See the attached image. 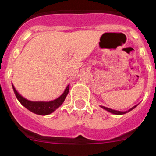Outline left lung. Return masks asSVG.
<instances>
[{
  "mask_svg": "<svg viewBox=\"0 0 156 156\" xmlns=\"http://www.w3.org/2000/svg\"><path fill=\"white\" fill-rule=\"evenodd\" d=\"M137 105H135L134 106V107H132V108H130L129 110V111H126V112H120V111H116V110H113V109H111V108H106L105 107V106H101L102 108H104L105 110H106V111L109 112H111L112 113V114H115V115H123V114H126V113L129 112H130L131 110H132V109L135 108V107H136Z\"/></svg>",
  "mask_w": 156,
  "mask_h": 156,
  "instance_id": "8db88e82",
  "label": "left lung"
}]
</instances>
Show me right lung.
<instances>
[{
    "mask_svg": "<svg viewBox=\"0 0 156 156\" xmlns=\"http://www.w3.org/2000/svg\"><path fill=\"white\" fill-rule=\"evenodd\" d=\"M13 90L14 91L16 97H17V100H18L21 104L23 106L28 109L29 111L35 113L37 115H47L51 114L55 111L58 107H60L62 105V103L65 101V98H66L67 94H68L69 91V85H68L64 91L63 94L59 97V98H56V99L53 100V101H29V100L26 99L24 97L21 95L17 91L14 85H12Z\"/></svg>",
    "mask_w": 156,
    "mask_h": 156,
    "instance_id": "right-lung-1",
    "label": "right lung"
}]
</instances>
